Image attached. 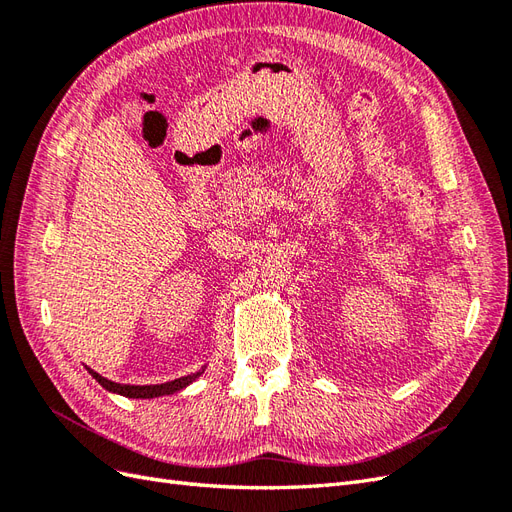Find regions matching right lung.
Wrapping results in <instances>:
<instances>
[{
  "mask_svg": "<svg viewBox=\"0 0 512 512\" xmlns=\"http://www.w3.org/2000/svg\"><path fill=\"white\" fill-rule=\"evenodd\" d=\"M89 374L94 376L106 391L111 393H119L123 397H141V399H151V397H160V395H173L177 391H181L183 386H188L192 380H196L200 374H203V369L196 371V374H190V376H183V378H177L173 382H166V384H147V386H136V384H117V382H111L102 378L100 374H96L94 369H89Z\"/></svg>",
  "mask_w": 512,
  "mask_h": 512,
  "instance_id": "1",
  "label": "right lung"
}]
</instances>
